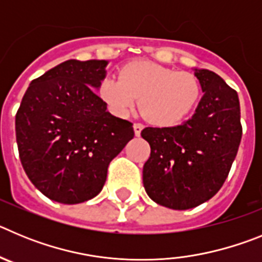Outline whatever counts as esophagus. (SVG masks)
I'll list each match as a JSON object with an SVG mask.
<instances>
[{"label":"esophagus","instance_id":"34e87169","mask_svg":"<svg viewBox=\"0 0 262 262\" xmlns=\"http://www.w3.org/2000/svg\"><path fill=\"white\" fill-rule=\"evenodd\" d=\"M143 128H144V126H143L142 123H135V124H134V131H135V135L136 136L140 135V133H142Z\"/></svg>","mask_w":262,"mask_h":262}]
</instances>
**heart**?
<instances>
[{
	"label": "heart",
	"instance_id": "1",
	"mask_svg": "<svg viewBox=\"0 0 262 262\" xmlns=\"http://www.w3.org/2000/svg\"><path fill=\"white\" fill-rule=\"evenodd\" d=\"M99 96L110 110L127 117L138 105L156 126H176L195 110L202 97L200 80L189 72L151 61H134L120 69L119 78L107 76L99 86Z\"/></svg>",
	"mask_w": 262,
	"mask_h": 262
}]
</instances>
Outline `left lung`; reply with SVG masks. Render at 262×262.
<instances>
[{
    "mask_svg": "<svg viewBox=\"0 0 262 262\" xmlns=\"http://www.w3.org/2000/svg\"><path fill=\"white\" fill-rule=\"evenodd\" d=\"M203 96L190 119L173 127H145L151 145L143 184L157 205L189 210L215 195L226 181L240 140V103L235 90L209 69H193Z\"/></svg>",
    "mask_w": 262,
    "mask_h": 262,
    "instance_id": "left-lung-1",
    "label": "left lung"
}]
</instances>
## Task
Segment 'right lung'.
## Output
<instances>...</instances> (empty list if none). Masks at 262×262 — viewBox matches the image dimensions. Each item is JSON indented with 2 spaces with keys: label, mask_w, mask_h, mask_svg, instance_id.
<instances>
[{
  "label": "right lung",
  "mask_w": 262,
  "mask_h": 262,
  "mask_svg": "<svg viewBox=\"0 0 262 262\" xmlns=\"http://www.w3.org/2000/svg\"><path fill=\"white\" fill-rule=\"evenodd\" d=\"M107 60H67L31 81L15 117L20 163L30 181L55 202L76 205L102 190L108 164L134 138L94 90Z\"/></svg>",
  "instance_id": "add662e5"
}]
</instances>
